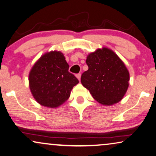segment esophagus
<instances>
[{
  "label": "esophagus",
  "mask_w": 156,
  "mask_h": 156,
  "mask_svg": "<svg viewBox=\"0 0 156 156\" xmlns=\"http://www.w3.org/2000/svg\"><path fill=\"white\" fill-rule=\"evenodd\" d=\"M80 76H81V74L80 73H78L76 74V77L78 79V80H80Z\"/></svg>",
  "instance_id": "obj_1"
}]
</instances>
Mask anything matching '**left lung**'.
Returning <instances> with one entry per match:
<instances>
[{"mask_svg": "<svg viewBox=\"0 0 156 156\" xmlns=\"http://www.w3.org/2000/svg\"><path fill=\"white\" fill-rule=\"evenodd\" d=\"M88 70L81 83L102 105L111 106L123 98L129 87V73L123 62L110 49H97L87 55Z\"/></svg>", "mask_w": 156, "mask_h": 156, "instance_id": "8db88e82", "label": "left lung"}]
</instances>
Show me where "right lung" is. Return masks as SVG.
<instances>
[{
	"instance_id": "1",
	"label": "right lung",
	"mask_w": 156,
	"mask_h": 156,
	"mask_svg": "<svg viewBox=\"0 0 156 156\" xmlns=\"http://www.w3.org/2000/svg\"><path fill=\"white\" fill-rule=\"evenodd\" d=\"M69 66L59 51L41 56L29 72L31 94L41 105L57 108L69 98L71 90L79 83L69 71Z\"/></svg>"
}]
</instances>
